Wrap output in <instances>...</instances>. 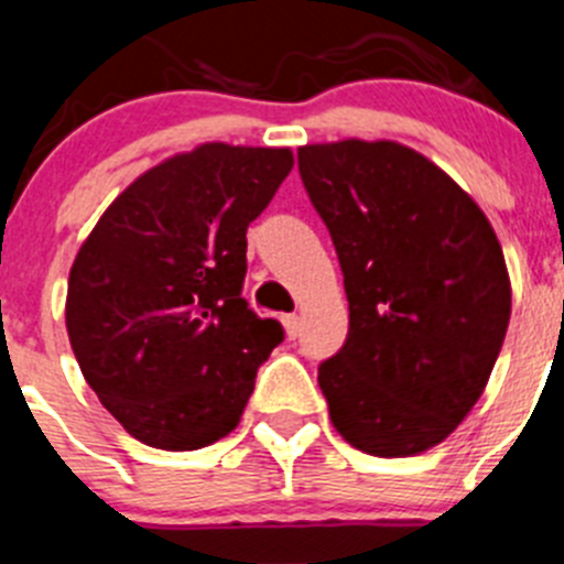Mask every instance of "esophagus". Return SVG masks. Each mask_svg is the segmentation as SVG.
I'll list each match as a JSON object with an SVG mask.
<instances>
[{
  "mask_svg": "<svg viewBox=\"0 0 564 564\" xmlns=\"http://www.w3.org/2000/svg\"><path fill=\"white\" fill-rule=\"evenodd\" d=\"M282 325H285V333L288 338H296L299 333H302V318L293 313V316H282Z\"/></svg>",
  "mask_w": 564,
  "mask_h": 564,
  "instance_id": "34e87169",
  "label": "esophagus"
}]
</instances>
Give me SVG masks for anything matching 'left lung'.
I'll return each mask as SVG.
<instances>
[{"mask_svg": "<svg viewBox=\"0 0 564 564\" xmlns=\"http://www.w3.org/2000/svg\"><path fill=\"white\" fill-rule=\"evenodd\" d=\"M299 172L350 302L347 341L318 367L333 426L367 455H423L460 426L500 356V239L468 192L398 141L307 143Z\"/></svg>", "mask_w": 564, "mask_h": 564, "instance_id": "1", "label": "left lung"}]
</instances>
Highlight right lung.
Listing matches in <instances>:
<instances>
[{
    "instance_id": "right-lung-1",
    "label": "right lung",
    "mask_w": 564,
    "mask_h": 564,
    "mask_svg": "<svg viewBox=\"0 0 564 564\" xmlns=\"http://www.w3.org/2000/svg\"><path fill=\"white\" fill-rule=\"evenodd\" d=\"M291 169V149L200 143L134 177L78 248L69 347L134 441L192 452L237 430L282 341L239 296L246 231Z\"/></svg>"
}]
</instances>
